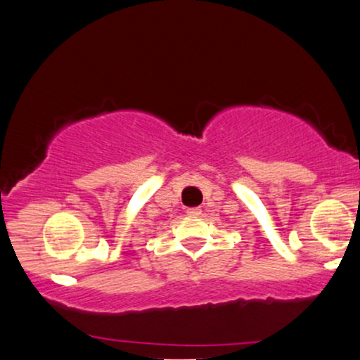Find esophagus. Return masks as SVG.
Masks as SVG:
<instances>
[{
  "mask_svg": "<svg viewBox=\"0 0 360 360\" xmlns=\"http://www.w3.org/2000/svg\"><path fill=\"white\" fill-rule=\"evenodd\" d=\"M202 211L199 210V207H189L188 210V214L193 216V218H198V216H201Z\"/></svg>",
  "mask_w": 360,
  "mask_h": 360,
  "instance_id": "esophagus-1",
  "label": "esophagus"
}]
</instances>
